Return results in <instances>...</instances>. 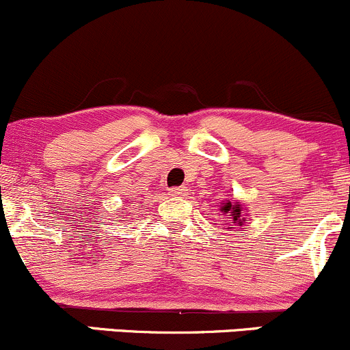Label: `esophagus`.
I'll list each match as a JSON object with an SVG mask.
<instances>
[{
    "instance_id": "esophagus-1",
    "label": "esophagus",
    "mask_w": 350,
    "mask_h": 350,
    "mask_svg": "<svg viewBox=\"0 0 350 350\" xmlns=\"http://www.w3.org/2000/svg\"><path fill=\"white\" fill-rule=\"evenodd\" d=\"M168 193H170L172 197H185V195L189 193V189H187V187H175V189H172Z\"/></svg>"
}]
</instances>
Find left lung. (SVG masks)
<instances>
[{
    "label": "left lung",
    "instance_id": "8db88e82",
    "mask_svg": "<svg viewBox=\"0 0 350 350\" xmlns=\"http://www.w3.org/2000/svg\"><path fill=\"white\" fill-rule=\"evenodd\" d=\"M220 210L225 213H228V217H230V220H228V224H230V227L228 228H237V227H242L243 224H245V217H243V205L240 204V202H224L220 206Z\"/></svg>",
    "mask_w": 350,
    "mask_h": 350
}]
</instances>
